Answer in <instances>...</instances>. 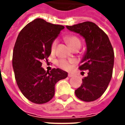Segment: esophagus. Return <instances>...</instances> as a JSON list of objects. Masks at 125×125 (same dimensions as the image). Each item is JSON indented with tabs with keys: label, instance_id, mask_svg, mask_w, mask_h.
Returning a JSON list of instances; mask_svg holds the SVG:
<instances>
[{
	"label": "esophagus",
	"instance_id": "34e87169",
	"mask_svg": "<svg viewBox=\"0 0 125 125\" xmlns=\"http://www.w3.org/2000/svg\"><path fill=\"white\" fill-rule=\"evenodd\" d=\"M73 76V75L72 74V73H68V76H69L70 78V77H72Z\"/></svg>",
	"mask_w": 125,
	"mask_h": 125
}]
</instances>
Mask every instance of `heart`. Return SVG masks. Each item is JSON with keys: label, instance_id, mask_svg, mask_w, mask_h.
I'll return each instance as SVG.
<instances>
[{"label": "heart", "instance_id": "1", "mask_svg": "<svg viewBox=\"0 0 125 125\" xmlns=\"http://www.w3.org/2000/svg\"><path fill=\"white\" fill-rule=\"evenodd\" d=\"M66 41H68V43L70 44V45L71 47H73V45H75L76 44L80 43V41L77 37L75 36H68L66 37ZM57 45V40H55L52 42V45H51V49H52V52H54L55 49H56V47ZM57 65H58V67H60L62 69L65 70H68L71 68V63L70 62H68L67 60H60L57 61Z\"/></svg>", "mask_w": 125, "mask_h": 125}]
</instances>
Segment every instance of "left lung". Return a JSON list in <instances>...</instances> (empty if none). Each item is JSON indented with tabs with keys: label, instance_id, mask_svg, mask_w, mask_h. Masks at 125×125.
<instances>
[{
	"label": "left lung",
	"instance_id": "obj_1",
	"mask_svg": "<svg viewBox=\"0 0 125 125\" xmlns=\"http://www.w3.org/2000/svg\"><path fill=\"white\" fill-rule=\"evenodd\" d=\"M66 27L82 36L86 44V52L79 69L88 70V73L75 90L76 96L85 102L94 101L104 94L112 78L115 57L112 45L107 35L92 22Z\"/></svg>",
	"mask_w": 125,
	"mask_h": 125
}]
</instances>
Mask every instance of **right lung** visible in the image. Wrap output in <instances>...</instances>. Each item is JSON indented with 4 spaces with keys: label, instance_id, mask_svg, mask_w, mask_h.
Listing matches in <instances>:
<instances>
[{
    "label": "right lung",
    "instance_id": "right-lung-1",
    "mask_svg": "<svg viewBox=\"0 0 125 125\" xmlns=\"http://www.w3.org/2000/svg\"><path fill=\"white\" fill-rule=\"evenodd\" d=\"M64 27L36 19L21 31L15 42L12 67L22 94L31 102L44 104L52 99L55 85L65 79L68 72L53 68L50 72L41 67L51 53V45Z\"/></svg>",
    "mask_w": 125,
    "mask_h": 125
}]
</instances>
